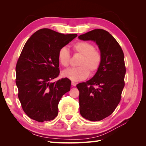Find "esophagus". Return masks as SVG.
<instances>
[{
    "label": "esophagus",
    "mask_w": 146,
    "mask_h": 146,
    "mask_svg": "<svg viewBox=\"0 0 146 146\" xmlns=\"http://www.w3.org/2000/svg\"><path fill=\"white\" fill-rule=\"evenodd\" d=\"M71 85H73V86H76V83L75 82H71Z\"/></svg>",
    "instance_id": "1"
}]
</instances>
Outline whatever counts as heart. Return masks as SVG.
I'll return each mask as SVG.
<instances>
[{"instance_id": "obj_1", "label": "heart", "mask_w": 146, "mask_h": 146, "mask_svg": "<svg viewBox=\"0 0 146 146\" xmlns=\"http://www.w3.org/2000/svg\"><path fill=\"white\" fill-rule=\"evenodd\" d=\"M73 50L75 53L82 55L78 63L79 66L63 71L62 73L63 76L72 81L78 82L87 78L90 71L92 74H94L98 70L102 64V54L100 51L95 48L92 43L85 41H78L73 45ZM58 60L63 67L69 66L70 53L66 47H62L58 51Z\"/></svg>"}]
</instances>
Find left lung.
I'll use <instances>...</instances> for the list:
<instances>
[{
	"instance_id": "8db88e82",
	"label": "left lung",
	"mask_w": 146,
	"mask_h": 146,
	"mask_svg": "<svg viewBox=\"0 0 146 146\" xmlns=\"http://www.w3.org/2000/svg\"><path fill=\"white\" fill-rule=\"evenodd\" d=\"M78 38L95 41L102 54V64L95 76L76 85L81 115L99 121L112 113L120 101L125 85L124 54L115 39L105 30H92Z\"/></svg>"
}]
</instances>
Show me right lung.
<instances>
[{
  "label": "right lung",
  "mask_w": 146,
  "mask_h": 146,
  "mask_svg": "<svg viewBox=\"0 0 146 146\" xmlns=\"http://www.w3.org/2000/svg\"><path fill=\"white\" fill-rule=\"evenodd\" d=\"M76 36L44 28L26 42L15 67V83L22 108L31 119L43 122L58 115L59 102L70 90L71 81H51L60 75L58 51Z\"/></svg>",
  "instance_id": "right-lung-1"
}]
</instances>
